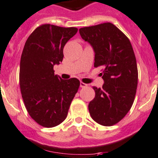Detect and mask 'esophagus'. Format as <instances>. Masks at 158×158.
<instances>
[{
  "label": "esophagus",
  "mask_w": 158,
  "mask_h": 158,
  "mask_svg": "<svg viewBox=\"0 0 158 158\" xmlns=\"http://www.w3.org/2000/svg\"><path fill=\"white\" fill-rule=\"evenodd\" d=\"M87 84H85V83H84V82H80V87L81 88H85V87H87Z\"/></svg>",
  "instance_id": "1"
}]
</instances>
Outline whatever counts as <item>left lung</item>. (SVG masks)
<instances>
[{
    "mask_svg": "<svg viewBox=\"0 0 158 158\" xmlns=\"http://www.w3.org/2000/svg\"><path fill=\"white\" fill-rule=\"evenodd\" d=\"M79 33L95 52L94 66H102V88L93 86L95 96L89 111L95 122L111 126L131 108L138 86L136 58L128 38L111 23L80 28Z\"/></svg>",
    "mask_w": 158,
    "mask_h": 158,
    "instance_id": "8db88e82",
    "label": "left lung"
}]
</instances>
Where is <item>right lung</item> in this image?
I'll list each match as a JSON object with an SVG mask.
<instances>
[{"instance_id": "add662e5", "label": "right lung", "mask_w": 158, "mask_h": 158, "mask_svg": "<svg viewBox=\"0 0 158 158\" xmlns=\"http://www.w3.org/2000/svg\"><path fill=\"white\" fill-rule=\"evenodd\" d=\"M78 29L44 24L27 40L20 64V86L25 107L39 125L52 128L66 119L79 89V79H62L53 66L63 61V47Z\"/></svg>"}]
</instances>
